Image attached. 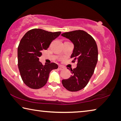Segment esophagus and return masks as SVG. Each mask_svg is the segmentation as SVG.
<instances>
[{
  "label": "esophagus",
  "mask_w": 121,
  "mask_h": 121,
  "mask_svg": "<svg viewBox=\"0 0 121 121\" xmlns=\"http://www.w3.org/2000/svg\"><path fill=\"white\" fill-rule=\"evenodd\" d=\"M63 69H64V67H62V66H61V65H59V70H63Z\"/></svg>",
  "instance_id": "obj_1"
}]
</instances>
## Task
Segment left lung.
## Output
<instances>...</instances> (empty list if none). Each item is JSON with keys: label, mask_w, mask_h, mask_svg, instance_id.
Listing matches in <instances>:
<instances>
[{"label": "left lung", "mask_w": 121, "mask_h": 121, "mask_svg": "<svg viewBox=\"0 0 121 121\" xmlns=\"http://www.w3.org/2000/svg\"><path fill=\"white\" fill-rule=\"evenodd\" d=\"M62 36L70 39L74 45L71 58L72 62L77 61V67L71 69L72 75L62 83L70 91H77L85 88L95 70L98 61V49L95 39L84 30L65 32Z\"/></svg>", "instance_id": "obj_1"}]
</instances>
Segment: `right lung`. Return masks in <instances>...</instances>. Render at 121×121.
Listing matches in <instances>:
<instances>
[{
    "instance_id": "obj_1",
    "label": "right lung",
    "mask_w": 121,
    "mask_h": 121,
    "mask_svg": "<svg viewBox=\"0 0 121 121\" xmlns=\"http://www.w3.org/2000/svg\"><path fill=\"white\" fill-rule=\"evenodd\" d=\"M61 32H51L34 28L30 30L21 39L17 50L18 67L24 83L32 89H39L47 83L49 73L56 69L55 63L43 65L39 61L42 51L47 50Z\"/></svg>"
}]
</instances>
